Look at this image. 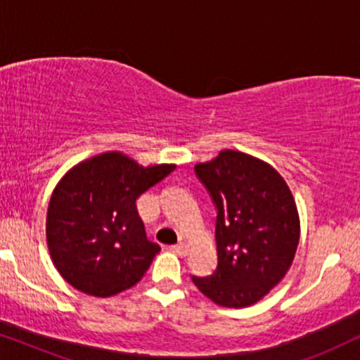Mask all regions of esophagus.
Here are the masks:
<instances>
[{"instance_id": "esophagus-1", "label": "esophagus", "mask_w": 360, "mask_h": 360, "mask_svg": "<svg viewBox=\"0 0 360 360\" xmlns=\"http://www.w3.org/2000/svg\"><path fill=\"white\" fill-rule=\"evenodd\" d=\"M172 250H174L176 255H180V257H185V255L188 254V245H186L185 243H179L172 248Z\"/></svg>"}]
</instances>
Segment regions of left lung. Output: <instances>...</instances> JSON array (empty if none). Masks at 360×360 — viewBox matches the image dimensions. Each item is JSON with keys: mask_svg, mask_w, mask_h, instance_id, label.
Returning a JSON list of instances; mask_svg holds the SVG:
<instances>
[{"mask_svg": "<svg viewBox=\"0 0 360 360\" xmlns=\"http://www.w3.org/2000/svg\"><path fill=\"white\" fill-rule=\"evenodd\" d=\"M195 174L216 208L218 265L208 277L191 280L221 307H249L293 262L300 221L292 191L269 164L236 150L198 164Z\"/></svg>", "mask_w": 360, "mask_h": 360, "instance_id": "left-lung-1", "label": "left lung"}]
</instances>
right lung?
I'll return each instance as SVG.
<instances>
[{
    "instance_id": "add662e5",
    "label": "right lung",
    "mask_w": 360,
    "mask_h": 360,
    "mask_svg": "<svg viewBox=\"0 0 360 360\" xmlns=\"http://www.w3.org/2000/svg\"><path fill=\"white\" fill-rule=\"evenodd\" d=\"M174 170L144 169L110 152L63 176L49 203L46 231L53 264L72 287L111 297L139 282L160 245L147 239L136 201Z\"/></svg>"
}]
</instances>
